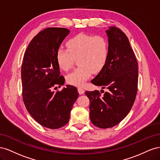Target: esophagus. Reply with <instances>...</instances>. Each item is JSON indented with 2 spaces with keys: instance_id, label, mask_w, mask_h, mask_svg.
<instances>
[{
  "instance_id": "1",
  "label": "esophagus",
  "mask_w": 160,
  "mask_h": 160,
  "mask_svg": "<svg viewBox=\"0 0 160 160\" xmlns=\"http://www.w3.org/2000/svg\"><path fill=\"white\" fill-rule=\"evenodd\" d=\"M78 92H79V94L81 95V94H83L85 93V90L83 88H82V87H79V88H78Z\"/></svg>"
}]
</instances>
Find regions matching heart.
I'll return each mask as SVG.
<instances>
[{"instance_id": "obj_1", "label": "heart", "mask_w": 160, "mask_h": 160, "mask_svg": "<svg viewBox=\"0 0 160 160\" xmlns=\"http://www.w3.org/2000/svg\"><path fill=\"white\" fill-rule=\"evenodd\" d=\"M67 49L57 52V64L61 69L69 71L78 58L79 66L67 77L69 83L81 86L91 76L92 71L99 72L107 62L109 55V44L104 36L79 34L67 42Z\"/></svg>"}]
</instances>
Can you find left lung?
<instances>
[{"label": "left lung", "mask_w": 160, "mask_h": 160, "mask_svg": "<svg viewBox=\"0 0 160 160\" xmlns=\"http://www.w3.org/2000/svg\"><path fill=\"white\" fill-rule=\"evenodd\" d=\"M109 44L108 60L99 74L91 80L95 85L107 89L85 91L90 101L91 122L106 129L118 125L126 117L138 92V63L126 35L111 27L106 31Z\"/></svg>", "instance_id": "left-lung-1"}]
</instances>
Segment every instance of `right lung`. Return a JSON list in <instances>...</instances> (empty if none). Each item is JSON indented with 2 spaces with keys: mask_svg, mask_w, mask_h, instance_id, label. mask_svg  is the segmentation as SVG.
Returning a JSON list of instances; mask_svg holds the SVG:
<instances>
[{
  "mask_svg": "<svg viewBox=\"0 0 160 160\" xmlns=\"http://www.w3.org/2000/svg\"><path fill=\"white\" fill-rule=\"evenodd\" d=\"M69 32L65 28L49 27L38 32L28 45L21 67L22 99L28 112L37 122L52 129L68 123L79 96L72 85L52 91L55 85L60 88L65 83L56 55Z\"/></svg>",
  "mask_w": 160,
  "mask_h": 160,
  "instance_id": "add662e5",
  "label": "right lung"
}]
</instances>
